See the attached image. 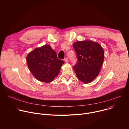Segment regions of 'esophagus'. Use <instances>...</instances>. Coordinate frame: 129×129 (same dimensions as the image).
Returning <instances> with one entry per match:
<instances>
[{"instance_id": "34e87169", "label": "esophagus", "mask_w": 129, "mask_h": 129, "mask_svg": "<svg viewBox=\"0 0 129 129\" xmlns=\"http://www.w3.org/2000/svg\"><path fill=\"white\" fill-rule=\"evenodd\" d=\"M64 61H65L66 63H68V58H65V59H64Z\"/></svg>"}]
</instances>
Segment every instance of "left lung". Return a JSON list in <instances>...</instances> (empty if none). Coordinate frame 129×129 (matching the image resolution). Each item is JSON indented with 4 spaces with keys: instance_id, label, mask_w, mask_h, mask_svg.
<instances>
[{
    "instance_id": "left-lung-1",
    "label": "left lung",
    "mask_w": 129,
    "mask_h": 129,
    "mask_svg": "<svg viewBox=\"0 0 129 129\" xmlns=\"http://www.w3.org/2000/svg\"><path fill=\"white\" fill-rule=\"evenodd\" d=\"M78 59L73 66L77 78L84 84L93 81L99 75L104 60V51L100 44L92 41H79L73 44Z\"/></svg>"
}]
</instances>
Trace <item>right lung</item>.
<instances>
[{
    "label": "right lung",
    "mask_w": 129,
    "mask_h": 129,
    "mask_svg": "<svg viewBox=\"0 0 129 129\" xmlns=\"http://www.w3.org/2000/svg\"><path fill=\"white\" fill-rule=\"evenodd\" d=\"M26 61L33 76L45 83L52 82L58 75L64 63L58 58L56 52L49 45L34 49L27 54Z\"/></svg>",
    "instance_id": "obj_1"
}]
</instances>
